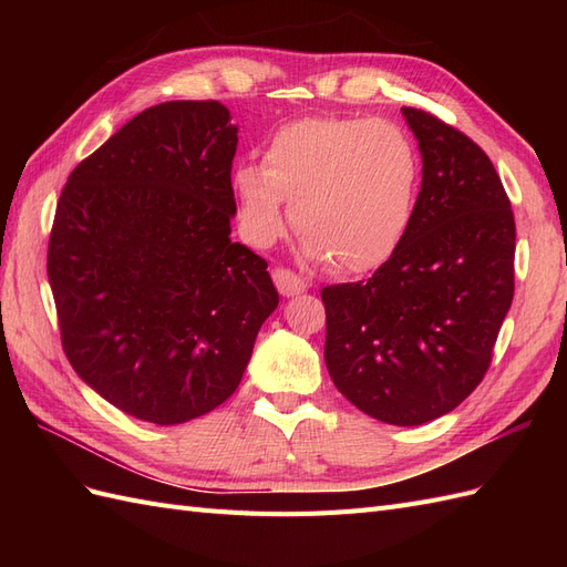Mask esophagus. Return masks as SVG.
<instances>
[{
  "label": "esophagus",
  "mask_w": 567,
  "mask_h": 567,
  "mask_svg": "<svg viewBox=\"0 0 567 567\" xmlns=\"http://www.w3.org/2000/svg\"><path fill=\"white\" fill-rule=\"evenodd\" d=\"M271 277H274V284H277V290L284 298L300 296V293H305L307 288H310V284H307L302 277H298V274H293L290 269H274Z\"/></svg>",
  "instance_id": "34e87169"
}]
</instances>
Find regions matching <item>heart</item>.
Listing matches in <instances>:
<instances>
[{
  "label": "heart",
  "instance_id": "heart-1",
  "mask_svg": "<svg viewBox=\"0 0 567 567\" xmlns=\"http://www.w3.org/2000/svg\"><path fill=\"white\" fill-rule=\"evenodd\" d=\"M238 227L255 248L286 229V200L317 265L371 271L400 250L416 215L421 156L390 120L300 117L269 136L265 165L231 175Z\"/></svg>",
  "mask_w": 567,
  "mask_h": 567
}]
</instances>
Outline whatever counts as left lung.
<instances>
[{
  "label": "left lung",
  "instance_id": "left-lung-1",
  "mask_svg": "<svg viewBox=\"0 0 567 567\" xmlns=\"http://www.w3.org/2000/svg\"><path fill=\"white\" fill-rule=\"evenodd\" d=\"M423 179L400 250L369 281L326 286L323 362L375 421L421 425L483 381L513 300L516 221L487 153L435 115L402 109Z\"/></svg>",
  "mask_w": 567,
  "mask_h": 567
}]
</instances>
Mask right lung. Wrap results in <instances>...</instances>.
Wrapping results in <instances>:
<instances>
[{
	"label": "right lung",
	"instance_id": "add662e5",
	"mask_svg": "<svg viewBox=\"0 0 567 567\" xmlns=\"http://www.w3.org/2000/svg\"><path fill=\"white\" fill-rule=\"evenodd\" d=\"M238 127L219 101L146 109L63 188L47 271L61 340L109 404L177 425L229 400L277 310L267 262L231 241Z\"/></svg>",
	"mask_w": 567,
	"mask_h": 567
}]
</instances>
